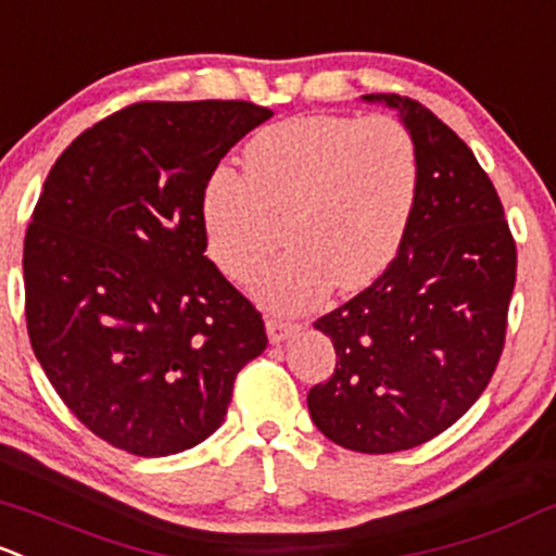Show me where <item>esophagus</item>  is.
Segmentation results:
<instances>
[{"label": "esophagus", "mask_w": 556, "mask_h": 556, "mask_svg": "<svg viewBox=\"0 0 556 556\" xmlns=\"http://www.w3.org/2000/svg\"><path fill=\"white\" fill-rule=\"evenodd\" d=\"M298 330H301V325H298V323H288V319H279V317H268L266 319V332H268V341H271V343L285 341V338L295 336Z\"/></svg>", "instance_id": "34e87169"}]
</instances>
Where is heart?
<instances>
[{"mask_svg":"<svg viewBox=\"0 0 556 556\" xmlns=\"http://www.w3.org/2000/svg\"><path fill=\"white\" fill-rule=\"evenodd\" d=\"M420 194L410 130L391 116L308 114L277 122L244 146V175L210 173L200 218L207 255L274 312H301L336 285L362 290L394 263Z\"/></svg>","mask_w":556,"mask_h":556,"instance_id":"1","label":"heart"}]
</instances>
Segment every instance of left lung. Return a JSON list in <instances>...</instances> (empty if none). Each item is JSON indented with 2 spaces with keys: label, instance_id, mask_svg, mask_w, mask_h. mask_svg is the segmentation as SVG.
I'll return each instance as SVG.
<instances>
[{
  "label": "left lung",
  "instance_id": "1",
  "mask_svg": "<svg viewBox=\"0 0 556 556\" xmlns=\"http://www.w3.org/2000/svg\"><path fill=\"white\" fill-rule=\"evenodd\" d=\"M400 109L420 156V194L394 263L319 317L336 370L308 391V413L336 445L400 453L450 429L488 389L506 343L517 282L504 204L469 146L418 101Z\"/></svg>",
  "mask_w": 556,
  "mask_h": 556
}]
</instances>
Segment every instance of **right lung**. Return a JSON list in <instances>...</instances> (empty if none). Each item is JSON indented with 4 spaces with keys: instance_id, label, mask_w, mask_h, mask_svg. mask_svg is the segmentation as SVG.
I'll use <instances>...</instances> for the list:
<instances>
[{
    "instance_id": "right-lung-1",
    "label": "right lung",
    "mask_w": 556,
    "mask_h": 556,
    "mask_svg": "<svg viewBox=\"0 0 556 556\" xmlns=\"http://www.w3.org/2000/svg\"><path fill=\"white\" fill-rule=\"evenodd\" d=\"M274 111L140 101L58 156L23 239L28 341L68 410L140 458L207 440L266 349L258 308L204 255L210 173Z\"/></svg>"
}]
</instances>
